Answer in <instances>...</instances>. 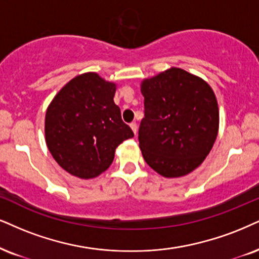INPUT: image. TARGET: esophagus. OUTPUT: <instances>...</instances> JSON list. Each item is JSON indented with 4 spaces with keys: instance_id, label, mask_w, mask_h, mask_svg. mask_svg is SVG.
<instances>
[{
    "instance_id": "obj_1",
    "label": "esophagus",
    "mask_w": 259,
    "mask_h": 259,
    "mask_svg": "<svg viewBox=\"0 0 259 259\" xmlns=\"http://www.w3.org/2000/svg\"><path fill=\"white\" fill-rule=\"evenodd\" d=\"M131 126V128H132V131H133V133H135V135H137V132H138V124H137L136 122H132L130 124Z\"/></svg>"
}]
</instances>
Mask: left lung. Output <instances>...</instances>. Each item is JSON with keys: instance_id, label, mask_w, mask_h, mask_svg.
Returning a JSON list of instances; mask_svg holds the SVG:
<instances>
[{"instance_id": "8db88e82", "label": "left lung", "mask_w": 259, "mask_h": 259, "mask_svg": "<svg viewBox=\"0 0 259 259\" xmlns=\"http://www.w3.org/2000/svg\"><path fill=\"white\" fill-rule=\"evenodd\" d=\"M145 116L139 148L145 162L164 178H180L199 167L218 138L219 104L211 86L171 67L140 82Z\"/></svg>"}]
</instances>
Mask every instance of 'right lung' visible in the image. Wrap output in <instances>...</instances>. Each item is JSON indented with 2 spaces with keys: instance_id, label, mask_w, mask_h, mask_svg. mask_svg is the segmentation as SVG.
I'll return each mask as SVG.
<instances>
[{
  "instance_id": "right-lung-1",
  "label": "right lung",
  "mask_w": 259,
  "mask_h": 259,
  "mask_svg": "<svg viewBox=\"0 0 259 259\" xmlns=\"http://www.w3.org/2000/svg\"><path fill=\"white\" fill-rule=\"evenodd\" d=\"M116 84L88 72L76 75L57 92L46 111L48 149L67 173L94 179L113 163L115 150L133 138L114 103Z\"/></svg>"
}]
</instances>
